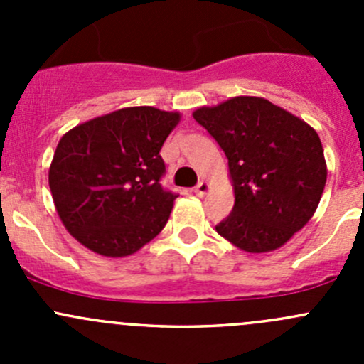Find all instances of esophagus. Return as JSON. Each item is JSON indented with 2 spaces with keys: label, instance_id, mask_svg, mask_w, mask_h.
I'll return each instance as SVG.
<instances>
[{
  "label": "esophagus",
  "instance_id": "34e87169",
  "mask_svg": "<svg viewBox=\"0 0 364 364\" xmlns=\"http://www.w3.org/2000/svg\"><path fill=\"white\" fill-rule=\"evenodd\" d=\"M209 190H211V185H209L208 181H200L199 185L196 186V193L199 197H204V196H208L209 193Z\"/></svg>",
  "mask_w": 364,
  "mask_h": 364
}]
</instances>
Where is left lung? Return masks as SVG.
<instances>
[{
  "instance_id": "left-lung-1",
  "label": "left lung",
  "mask_w": 364,
  "mask_h": 364,
  "mask_svg": "<svg viewBox=\"0 0 364 364\" xmlns=\"http://www.w3.org/2000/svg\"><path fill=\"white\" fill-rule=\"evenodd\" d=\"M192 116L229 159L234 208L216 232L248 253L284 247L324 192L328 165L317 132L262 97H232Z\"/></svg>"
}]
</instances>
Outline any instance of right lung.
<instances>
[{
  "label": "right lung",
  "instance_id": "obj_1",
  "mask_svg": "<svg viewBox=\"0 0 364 364\" xmlns=\"http://www.w3.org/2000/svg\"><path fill=\"white\" fill-rule=\"evenodd\" d=\"M178 111L124 107L77 124L58 142L49 186L65 229L87 250L127 257L167 223L176 197L160 186V149Z\"/></svg>",
  "mask_w": 364,
  "mask_h": 364
}]
</instances>
